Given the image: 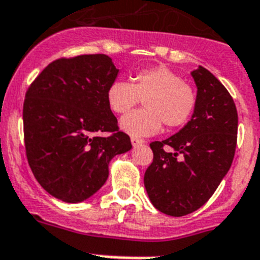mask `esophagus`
Segmentation results:
<instances>
[{
	"mask_svg": "<svg viewBox=\"0 0 260 260\" xmlns=\"http://www.w3.org/2000/svg\"><path fill=\"white\" fill-rule=\"evenodd\" d=\"M143 143H145V141H143V139L134 138V137L132 138V145L134 146V147H137V146H139V145H143Z\"/></svg>",
	"mask_w": 260,
	"mask_h": 260,
	"instance_id": "esophagus-1",
	"label": "esophagus"
}]
</instances>
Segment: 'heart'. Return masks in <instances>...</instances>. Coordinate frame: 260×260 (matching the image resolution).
Here are the masks:
<instances>
[{"instance_id": "heart-1", "label": "heart", "mask_w": 260, "mask_h": 260, "mask_svg": "<svg viewBox=\"0 0 260 260\" xmlns=\"http://www.w3.org/2000/svg\"><path fill=\"white\" fill-rule=\"evenodd\" d=\"M106 100L115 114L127 113L143 100L145 109L126 114L119 125L133 137H147L160 130L161 122L168 128L187 123L196 109L197 93L180 75L157 66L135 72L132 84L123 80L113 81Z\"/></svg>"}]
</instances>
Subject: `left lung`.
Returning <instances> with one entry per match:
<instances>
[{"label": "left lung", "instance_id": "8db88e82", "mask_svg": "<svg viewBox=\"0 0 260 260\" xmlns=\"http://www.w3.org/2000/svg\"><path fill=\"white\" fill-rule=\"evenodd\" d=\"M193 115L180 132L151 142L152 163L145 187L152 205L164 214L181 217L212 197L236 154L238 114L233 97L214 75L199 67Z\"/></svg>", "mask_w": 260, "mask_h": 260}]
</instances>
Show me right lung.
<instances>
[{
  "instance_id": "right-lung-1",
  "label": "right lung",
  "mask_w": 260,
  "mask_h": 260,
  "mask_svg": "<svg viewBox=\"0 0 260 260\" xmlns=\"http://www.w3.org/2000/svg\"><path fill=\"white\" fill-rule=\"evenodd\" d=\"M117 75L108 55L60 57L26 92L28 166L38 183L61 201L89 199L105 184L113 157L132 148L130 137L119 132L106 100Z\"/></svg>"
}]
</instances>
